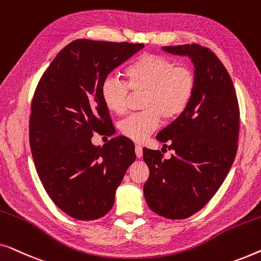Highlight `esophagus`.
I'll list each match as a JSON object with an SVG mask.
<instances>
[{"mask_svg":"<svg viewBox=\"0 0 261 261\" xmlns=\"http://www.w3.org/2000/svg\"><path fill=\"white\" fill-rule=\"evenodd\" d=\"M135 154H137L138 158H141V156H142V147H141V146H139V145L135 146Z\"/></svg>","mask_w":261,"mask_h":261,"instance_id":"esophagus-1","label":"esophagus"}]
</instances>
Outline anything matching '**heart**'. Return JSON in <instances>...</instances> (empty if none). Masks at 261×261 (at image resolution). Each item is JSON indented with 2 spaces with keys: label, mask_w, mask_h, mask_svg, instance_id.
Masks as SVG:
<instances>
[{
  "label": "heart",
  "mask_w": 261,
  "mask_h": 261,
  "mask_svg": "<svg viewBox=\"0 0 261 261\" xmlns=\"http://www.w3.org/2000/svg\"><path fill=\"white\" fill-rule=\"evenodd\" d=\"M127 84L114 77L102 83L101 96L106 108L116 115L128 109L129 89L144 92L141 108L145 110L123 120L120 130L130 140L141 142L164 120H174L188 108L196 88L195 72L189 66L176 65L170 58L142 55L124 70Z\"/></svg>",
  "instance_id": "obj_1"
}]
</instances>
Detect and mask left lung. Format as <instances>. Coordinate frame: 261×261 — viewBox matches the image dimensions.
I'll return each mask as SVG.
<instances>
[{"instance_id":"8db88e82","label":"left lung","mask_w":261,"mask_h":261,"mask_svg":"<svg viewBox=\"0 0 261 261\" xmlns=\"http://www.w3.org/2000/svg\"><path fill=\"white\" fill-rule=\"evenodd\" d=\"M163 51L191 59L196 88L184 113L156 135L174 151L171 158L142 149L149 169L144 196L155 214L183 220L199 212L226 179L237 155L240 112L229 73L209 48L192 44Z\"/></svg>"}]
</instances>
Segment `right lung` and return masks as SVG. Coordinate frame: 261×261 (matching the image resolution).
I'll return each instance as SVG.
<instances>
[{
  "label": "right lung",
  "mask_w": 261,
  "mask_h": 261,
  "mask_svg": "<svg viewBox=\"0 0 261 261\" xmlns=\"http://www.w3.org/2000/svg\"><path fill=\"white\" fill-rule=\"evenodd\" d=\"M141 48L142 44L78 39L57 55L35 89L32 156L49 198L76 220H97L112 209L116 189L137 158L126 137L113 138L102 147L91 138L113 126L102 83Z\"/></svg>",
  "instance_id": "obj_1"
}]
</instances>
